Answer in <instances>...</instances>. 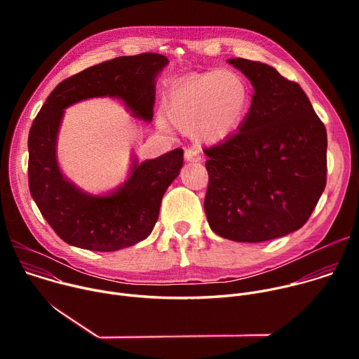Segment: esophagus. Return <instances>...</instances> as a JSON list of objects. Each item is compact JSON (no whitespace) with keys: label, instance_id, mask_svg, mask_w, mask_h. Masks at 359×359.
Returning <instances> with one entry per match:
<instances>
[{"label":"esophagus","instance_id":"esophagus-1","mask_svg":"<svg viewBox=\"0 0 359 359\" xmlns=\"http://www.w3.org/2000/svg\"><path fill=\"white\" fill-rule=\"evenodd\" d=\"M184 161L186 162H200L201 161V156H200V150L197 147H190V149H186L184 151Z\"/></svg>","mask_w":359,"mask_h":359}]
</instances>
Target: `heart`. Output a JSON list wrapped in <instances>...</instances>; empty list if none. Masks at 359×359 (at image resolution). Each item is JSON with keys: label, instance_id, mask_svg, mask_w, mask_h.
I'll return each mask as SVG.
<instances>
[{"label": "heart", "instance_id": "obj_1", "mask_svg": "<svg viewBox=\"0 0 359 359\" xmlns=\"http://www.w3.org/2000/svg\"><path fill=\"white\" fill-rule=\"evenodd\" d=\"M251 104L244 76L233 69L187 76L166 95L165 111L170 122L194 132L201 142H220L243 123Z\"/></svg>", "mask_w": 359, "mask_h": 359}]
</instances>
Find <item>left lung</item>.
I'll return each mask as SVG.
<instances>
[{"label": "left lung", "mask_w": 359, "mask_h": 359, "mask_svg": "<svg viewBox=\"0 0 359 359\" xmlns=\"http://www.w3.org/2000/svg\"><path fill=\"white\" fill-rule=\"evenodd\" d=\"M251 82V107L236 133L204 149V212L223 238L260 243L309 220L327 183V130L297 82L267 64L227 60Z\"/></svg>", "instance_id": "8db88e82"}]
</instances>
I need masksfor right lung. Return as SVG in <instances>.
Listing matches in <instances>:
<instances>
[{
    "mask_svg": "<svg viewBox=\"0 0 359 359\" xmlns=\"http://www.w3.org/2000/svg\"><path fill=\"white\" fill-rule=\"evenodd\" d=\"M168 64L165 55L146 53L90 67L57 85L34 119L28 136L29 191L65 243L116 251L144 240L155 227L162 197L183 166V149L142 163L133 156L125 183L107 194H90L62 175L57 142L65 109L89 97L121 99L135 118L150 122L156 76Z\"/></svg>",
    "mask_w": 359,
    "mask_h": 359,
    "instance_id": "add662e5",
    "label": "right lung"
}]
</instances>
